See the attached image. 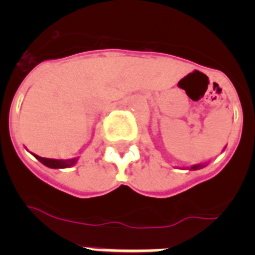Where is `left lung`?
<instances>
[{"instance_id": "1", "label": "left lung", "mask_w": 255, "mask_h": 255, "mask_svg": "<svg viewBox=\"0 0 255 255\" xmlns=\"http://www.w3.org/2000/svg\"><path fill=\"white\" fill-rule=\"evenodd\" d=\"M198 167H200V164H197V166H193V167H191V168H193V170H197Z\"/></svg>"}]
</instances>
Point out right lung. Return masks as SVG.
I'll return each instance as SVG.
<instances>
[{"instance_id":"add662e5","label":"right lung","mask_w":255,"mask_h":255,"mask_svg":"<svg viewBox=\"0 0 255 255\" xmlns=\"http://www.w3.org/2000/svg\"><path fill=\"white\" fill-rule=\"evenodd\" d=\"M35 158L38 159L39 162L47 166V167H51V168H65V167H70V166H73L74 163L76 162V158L73 159H52V158H43V157H39V155L34 154Z\"/></svg>"}]
</instances>
